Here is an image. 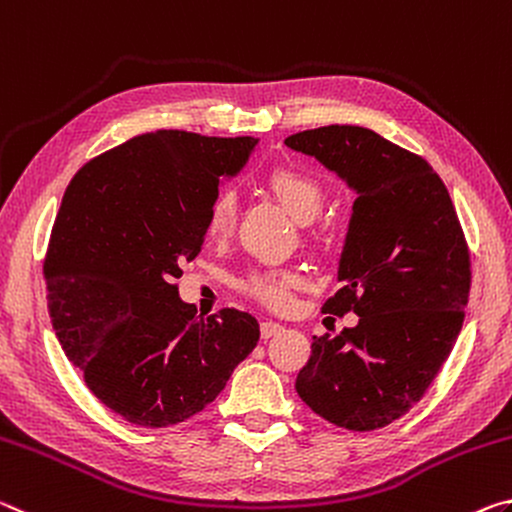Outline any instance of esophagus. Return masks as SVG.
I'll list each match as a JSON object with an SVG mask.
<instances>
[{"label": "esophagus", "instance_id": "esophagus-1", "mask_svg": "<svg viewBox=\"0 0 512 512\" xmlns=\"http://www.w3.org/2000/svg\"><path fill=\"white\" fill-rule=\"evenodd\" d=\"M283 331V326L281 324H276V322H261V338H274V335H279Z\"/></svg>", "mask_w": 512, "mask_h": 512}]
</instances>
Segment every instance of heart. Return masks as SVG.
<instances>
[{"label":"heart","mask_w":512,"mask_h":512,"mask_svg":"<svg viewBox=\"0 0 512 512\" xmlns=\"http://www.w3.org/2000/svg\"><path fill=\"white\" fill-rule=\"evenodd\" d=\"M267 188L279 199V204L295 217L297 222H311L320 215L324 206V188L311 174L297 167H276L267 174ZM238 201L233 192H220L213 199L206 215V233L213 240L229 238L236 229ZM301 283L295 272L286 270H265L254 272L242 281V290L251 299L263 304L272 311H283L290 306L292 290Z\"/></svg>","instance_id":"obj_1"}]
</instances>
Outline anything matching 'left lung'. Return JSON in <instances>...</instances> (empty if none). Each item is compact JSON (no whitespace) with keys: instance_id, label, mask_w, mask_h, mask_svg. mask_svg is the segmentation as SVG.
<instances>
[{"instance_id":"obj_1","label":"left lung","mask_w":512,"mask_h":512,"mask_svg":"<svg viewBox=\"0 0 512 512\" xmlns=\"http://www.w3.org/2000/svg\"><path fill=\"white\" fill-rule=\"evenodd\" d=\"M358 192L338 281L322 311L360 320L313 338L295 388L326 422L374 431L429 390L463 329L469 249L447 186L433 167L379 133L351 124L286 138Z\"/></svg>"}]
</instances>
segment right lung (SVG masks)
<instances>
[{
	"mask_svg": "<svg viewBox=\"0 0 512 512\" xmlns=\"http://www.w3.org/2000/svg\"><path fill=\"white\" fill-rule=\"evenodd\" d=\"M256 142L149 131L92 158L65 190L43 265L49 317L88 390L131 424L188 420L256 347V317H197L174 283L201 251L222 177Z\"/></svg>",
	"mask_w": 512,
	"mask_h": 512,
	"instance_id": "right-lung-1",
	"label": "right lung"
}]
</instances>
